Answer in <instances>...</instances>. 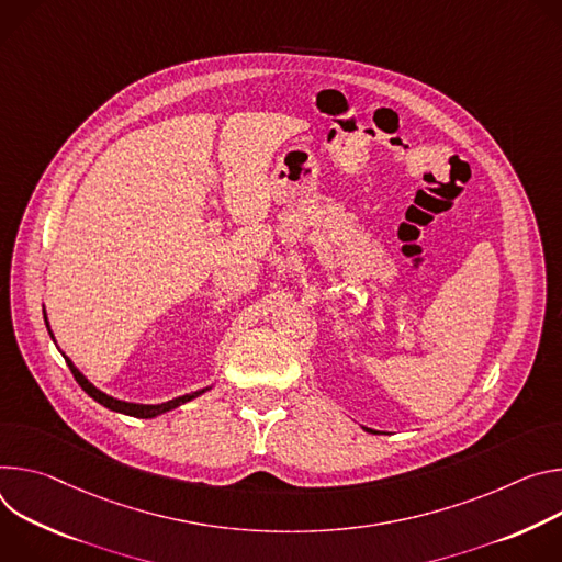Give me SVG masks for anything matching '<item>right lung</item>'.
I'll list each match as a JSON object with an SVG mask.
<instances>
[{"instance_id":"add662e5","label":"right lung","mask_w":562,"mask_h":562,"mask_svg":"<svg viewBox=\"0 0 562 562\" xmlns=\"http://www.w3.org/2000/svg\"><path fill=\"white\" fill-rule=\"evenodd\" d=\"M44 319H46V315H44ZM46 328H48V322H46ZM48 335H50V328H48ZM53 337V335H50ZM55 341V339H53ZM65 355V352H61ZM65 359H67V363H69V368H71V372H74V378H76V382L82 386V391L89 395V397H93L98 404H102V406H106L109 411H115V413H124V415H132V417H145V419H149V417H156V415H162V413H167V411H171V408H176V406H180V404H184V402H192L194 397H199V395H203L205 391H210V389H201V391H196V393H190V395H182V397H176V400H169V402H162V404H132V402H122V400H115V397H111V395H106V393H102L100 389H95L82 372L74 366V361L65 355Z\"/></svg>"}]
</instances>
